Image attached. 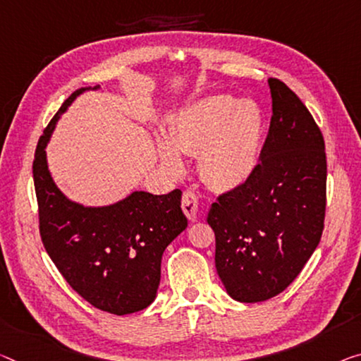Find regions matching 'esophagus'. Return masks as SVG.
<instances>
[{"label": "esophagus", "mask_w": 361, "mask_h": 361, "mask_svg": "<svg viewBox=\"0 0 361 361\" xmlns=\"http://www.w3.org/2000/svg\"><path fill=\"white\" fill-rule=\"evenodd\" d=\"M182 209L190 221H195L198 212V195L192 190H185L182 195Z\"/></svg>", "instance_id": "34e87169"}]
</instances>
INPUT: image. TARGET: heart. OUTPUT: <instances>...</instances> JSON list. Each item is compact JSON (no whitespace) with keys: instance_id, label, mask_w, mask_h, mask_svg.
Segmentation results:
<instances>
[{"instance_id":"1","label":"heart","mask_w":361,"mask_h":361,"mask_svg":"<svg viewBox=\"0 0 361 361\" xmlns=\"http://www.w3.org/2000/svg\"><path fill=\"white\" fill-rule=\"evenodd\" d=\"M264 118L253 102L216 95L193 103L171 126V145L161 147L164 163L180 171L179 153L200 157L207 182L218 188L242 184L255 171L262 152Z\"/></svg>"}]
</instances>
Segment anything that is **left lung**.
Returning <instances> with one entry per match:
<instances>
[{
  "label": "left lung",
  "instance_id": "left-lung-1",
  "mask_svg": "<svg viewBox=\"0 0 361 361\" xmlns=\"http://www.w3.org/2000/svg\"><path fill=\"white\" fill-rule=\"evenodd\" d=\"M269 132L250 177L221 193L208 213L216 271L243 303L277 295L318 247L326 214L324 138L312 113L284 82L268 80Z\"/></svg>",
  "mask_w": 361,
  "mask_h": 361
}]
</instances>
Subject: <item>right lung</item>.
I'll use <instances>...</instances> for the list:
<instances>
[{"mask_svg":"<svg viewBox=\"0 0 361 361\" xmlns=\"http://www.w3.org/2000/svg\"><path fill=\"white\" fill-rule=\"evenodd\" d=\"M84 90L66 99L37 143L32 173L38 227L47 253L72 289L98 310L129 314L154 300L164 248L187 227L182 192H134L103 208H84L59 192L45 147L59 116Z\"/></svg>","mask_w":361,"mask_h":361,"instance_id":"add662e5","label":"right lung"}]
</instances>
